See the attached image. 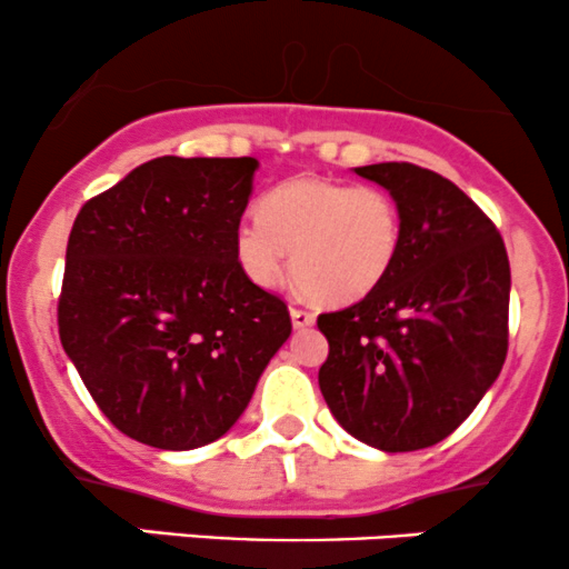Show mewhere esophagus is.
<instances>
[{
  "label": "esophagus",
  "instance_id": "1",
  "mask_svg": "<svg viewBox=\"0 0 569 569\" xmlns=\"http://www.w3.org/2000/svg\"><path fill=\"white\" fill-rule=\"evenodd\" d=\"M291 323L293 329H307V326L316 323V312L302 310V307H291Z\"/></svg>",
  "mask_w": 569,
  "mask_h": 569
}]
</instances>
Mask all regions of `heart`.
<instances>
[{"mask_svg": "<svg viewBox=\"0 0 569 569\" xmlns=\"http://www.w3.org/2000/svg\"><path fill=\"white\" fill-rule=\"evenodd\" d=\"M259 219L240 221L234 257L259 289L291 272L316 302L350 305L388 278L403 240L401 208L375 184L297 176L259 200Z\"/></svg>", "mask_w": 569, "mask_h": 569, "instance_id": "b5f03b06", "label": "heart"}]
</instances>
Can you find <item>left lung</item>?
<instances>
[{
  "instance_id": "obj_1",
  "label": "left lung",
  "mask_w": 569,
  "mask_h": 569,
  "mask_svg": "<svg viewBox=\"0 0 569 569\" xmlns=\"http://www.w3.org/2000/svg\"><path fill=\"white\" fill-rule=\"evenodd\" d=\"M356 173L390 189L403 240L375 291L318 316L329 339L318 385L350 436L411 452L455 433L498 380L511 264L492 219L443 176L411 162Z\"/></svg>"
}]
</instances>
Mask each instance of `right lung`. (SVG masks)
Wrapping results in <instances>:
<instances>
[{
	"instance_id": "1",
	"label": "right lung",
	"mask_w": 569,
	"mask_h": 569,
	"mask_svg": "<svg viewBox=\"0 0 569 569\" xmlns=\"http://www.w3.org/2000/svg\"><path fill=\"white\" fill-rule=\"evenodd\" d=\"M253 158H158L77 213L58 335L98 409L158 449L217 441L291 335L234 257Z\"/></svg>"
}]
</instances>
